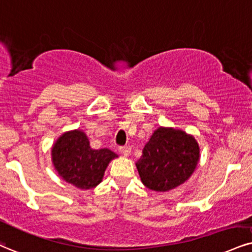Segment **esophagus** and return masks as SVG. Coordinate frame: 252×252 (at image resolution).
Wrapping results in <instances>:
<instances>
[{
	"instance_id": "esophagus-1",
	"label": "esophagus",
	"mask_w": 252,
	"mask_h": 252,
	"mask_svg": "<svg viewBox=\"0 0 252 252\" xmlns=\"http://www.w3.org/2000/svg\"><path fill=\"white\" fill-rule=\"evenodd\" d=\"M119 152L124 155V157H128V155L131 154V147H129V146H121L119 148Z\"/></svg>"
}]
</instances>
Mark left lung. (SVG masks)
Instances as JSON below:
<instances>
[{
	"mask_svg": "<svg viewBox=\"0 0 252 252\" xmlns=\"http://www.w3.org/2000/svg\"><path fill=\"white\" fill-rule=\"evenodd\" d=\"M200 160L196 139L185 131L160 126L136 161L141 182L154 191H168L190 178Z\"/></svg>",
	"mask_w": 252,
	"mask_h": 252,
	"instance_id": "obj_1",
	"label": "left lung"
}]
</instances>
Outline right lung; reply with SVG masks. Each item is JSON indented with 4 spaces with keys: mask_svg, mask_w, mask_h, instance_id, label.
I'll return each mask as SVG.
<instances>
[{
    "mask_svg": "<svg viewBox=\"0 0 252 252\" xmlns=\"http://www.w3.org/2000/svg\"><path fill=\"white\" fill-rule=\"evenodd\" d=\"M116 158L118 155L108 148H91L88 135L80 129L63 133L51 148L52 164L58 175L82 190L97 187L108 163Z\"/></svg>",
    "mask_w": 252,
    "mask_h": 252,
    "instance_id": "right-lung-1",
    "label": "right lung"
}]
</instances>
